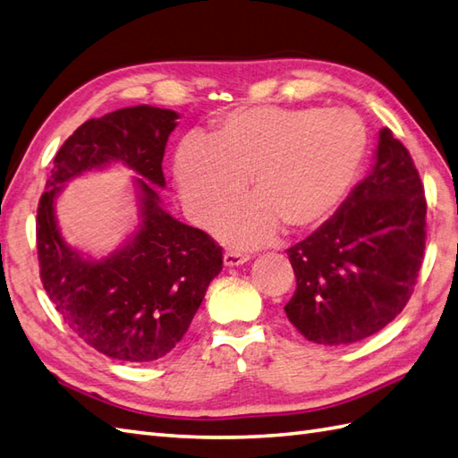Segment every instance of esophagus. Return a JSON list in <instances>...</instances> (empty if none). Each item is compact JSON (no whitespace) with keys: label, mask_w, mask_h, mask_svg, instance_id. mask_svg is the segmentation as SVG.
Listing matches in <instances>:
<instances>
[{"label":"esophagus","mask_w":458,"mask_h":458,"mask_svg":"<svg viewBox=\"0 0 458 458\" xmlns=\"http://www.w3.org/2000/svg\"><path fill=\"white\" fill-rule=\"evenodd\" d=\"M250 259V255L242 250H226L225 251V265L228 267H236V265L246 263Z\"/></svg>","instance_id":"obj_1"}]
</instances>
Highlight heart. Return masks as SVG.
<instances>
[{"label": "heart", "instance_id": "1", "mask_svg": "<svg viewBox=\"0 0 458 458\" xmlns=\"http://www.w3.org/2000/svg\"><path fill=\"white\" fill-rule=\"evenodd\" d=\"M367 152L363 121L349 109H233L205 140L177 148L174 172L187 210L200 225L240 199H253L220 225L238 243H265L281 225L308 230L342 203Z\"/></svg>", "mask_w": 458, "mask_h": 458}]
</instances>
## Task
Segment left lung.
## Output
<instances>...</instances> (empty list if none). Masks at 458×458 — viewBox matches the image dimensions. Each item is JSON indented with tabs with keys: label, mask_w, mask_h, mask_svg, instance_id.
I'll return each instance as SVG.
<instances>
[{
	"label": "left lung",
	"mask_w": 458,
	"mask_h": 458,
	"mask_svg": "<svg viewBox=\"0 0 458 458\" xmlns=\"http://www.w3.org/2000/svg\"><path fill=\"white\" fill-rule=\"evenodd\" d=\"M423 193L406 146L382 129L370 174L332 218L286 250L296 291L284 312L308 342L355 344L403 310L428 238Z\"/></svg>",
	"instance_id": "1"
}]
</instances>
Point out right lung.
Segmentation results:
<instances>
[{
    "label": "right lung",
    "mask_w": 458,
    "mask_h": 458,
    "mask_svg": "<svg viewBox=\"0 0 458 458\" xmlns=\"http://www.w3.org/2000/svg\"><path fill=\"white\" fill-rule=\"evenodd\" d=\"M175 119V111L138 105L85 121L62 144L38 200L37 250L48 299L85 344L126 363L167 355L222 271L218 243L165 212L153 187H165L162 159ZM111 161L141 175L143 222L119 252L83 260L61 238L54 200L68 178Z\"/></svg>",
    "instance_id": "add662e5"
}]
</instances>
